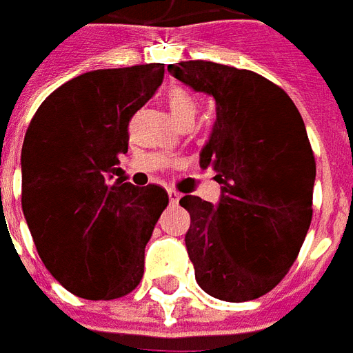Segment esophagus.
<instances>
[{
    "instance_id": "obj_1",
    "label": "esophagus",
    "mask_w": 353,
    "mask_h": 353,
    "mask_svg": "<svg viewBox=\"0 0 353 353\" xmlns=\"http://www.w3.org/2000/svg\"><path fill=\"white\" fill-rule=\"evenodd\" d=\"M168 196H170V204H177L179 199H181V194H179L176 189H168Z\"/></svg>"
}]
</instances>
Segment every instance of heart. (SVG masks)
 <instances>
[{
  "instance_id": "b5f03b06",
  "label": "heart",
  "mask_w": 353,
  "mask_h": 353,
  "mask_svg": "<svg viewBox=\"0 0 353 353\" xmlns=\"http://www.w3.org/2000/svg\"><path fill=\"white\" fill-rule=\"evenodd\" d=\"M166 103H168L170 113L176 117V121L183 117H194L196 113V100L183 87H170L166 92Z\"/></svg>"
}]
</instances>
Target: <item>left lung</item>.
Returning <instances> with one entry per match:
<instances>
[{"mask_svg":"<svg viewBox=\"0 0 353 353\" xmlns=\"http://www.w3.org/2000/svg\"><path fill=\"white\" fill-rule=\"evenodd\" d=\"M168 72L217 103L200 166L215 170L221 200H179L191 215L194 278L221 301L259 299L289 272L312 221L316 159L303 117L283 88L250 70L189 60Z\"/></svg>","mask_w":353,"mask_h":353,"instance_id":"left-lung-1","label":"left lung"}]
</instances>
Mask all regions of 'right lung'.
Listing matches in <instances>:
<instances>
[{
    "mask_svg": "<svg viewBox=\"0 0 353 353\" xmlns=\"http://www.w3.org/2000/svg\"><path fill=\"white\" fill-rule=\"evenodd\" d=\"M164 77V64L96 70L49 94L22 145V212L43 265L88 301L128 295L168 206L161 185L111 181L128 151V123Z\"/></svg>",
    "mask_w": 353,
    "mask_h": 353,
    "instance_id": "right-lung-1",
    "label": "right lung"
}]
</instances>
